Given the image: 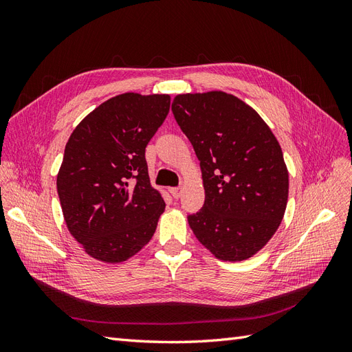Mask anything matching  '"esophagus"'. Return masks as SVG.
<instances>
[{"label": "esophagus", "instance_id": "obj_1", "mask_svg": "<svg viewBox=\"0 0 352 352\" xmlns=\"http://www.w3.org/2000/svg\"><path fill=\"white\" fill-rule=\"evenodd\" d=\"M170 194H172L173 198H180V195H182V188L177 186V188H170Z\"/></svg>", "mask_w": 352, "mask_h": 352}]
</instances>
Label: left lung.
<instances>
[{"instance_id":"1","label":"left lung","mask_w":352,"mask_h":352,"mask_svg":"<svg viewBox=\"0 0 352 352\" xmlns=\"http://www.w3.org/2000/svg\"><path fill=\"white\" fill-rule=\"evenodd\" d=\"M172 111L194 146L206 189L188 221L217 258L247 260L283 219L289 176L280 145L258 113L221 91L177 95Z\"/></svg>"}]
</instances>
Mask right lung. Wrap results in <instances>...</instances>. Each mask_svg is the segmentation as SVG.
<instances>
[{"label":"right lung","mask_w":352,"mask_h":352,"mask_svg":"<svg viewBox=\"0 0 352 352\" xmlns=\"http://www.w3.org/2000/svg\"><path fill=\"white\" fill-rule=\"evenodd\" d=\"M168 109V95L122 94L70 135L57 192L69 232L91 257L126 261L153 238L166 204L150 184L145 148Z\"/></svg>","instance_id":"add662e5"}]
</instances>
